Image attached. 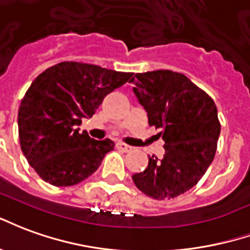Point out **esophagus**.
Returning <instances> with one entry per match:
<instances>
[{"mask_svg": "<svg viewBox=\"0 0 250 250\" xmlns=\"http://www.w3.org/2000/svg\"><path fill=\"white\" fill-rule=\"evenodd\" d=\"M116 146H117L120 150H123V152H129V150L132 149V146H129V145H126V144L124 143H117L116 144Z\"/></svg>", "mask_w": 250, "mask_h": 250, "instance_id": "esophagus-1", "label": "esophagus"}]
</instances>
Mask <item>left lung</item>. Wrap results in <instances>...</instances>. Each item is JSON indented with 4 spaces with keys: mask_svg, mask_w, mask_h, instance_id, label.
Instances as JSON below:
<instances>
[{
    "mask_svg": "<svg viewBox=\"0 0 250 250\" xmlns=\"http://www.w3.org/2000/svg\"><path fill=\"white\" fill-rule=\"evenodd\" d=\"M130 77L147 123L161 129L158 136L165 143L163 160L149 157L146 169L132 176L133 183L156 200L177 197L200 181L214 158L221 132L217 107L181 73L154 70Z\"/></svg>",
    "mask_w": 250,
    "mask_h": 250,
    "instance_id": "left-lung-1",
    "label": "left lung"
}]
</instances>
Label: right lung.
I'll return each instance as SVG.
<instances>
[{
    "label": "right lung",
    "instance_id": "obj_1",
    "mask_svg": "<svg viewBox=\"0 0 250 250\" xmlns=\"http://www.w3.org/2000/svg\"><path fill=\"white\" fill-rule=\"evenodd\" d=\"M130 76L70 61L49 67L33 81L18 110V134L23 156L43 181L70 187L97 170L114 143L97 141L78 126Z\"/></svg>",
    "mask_w": 250,
    "mask_h": 250
}]
</instances>
